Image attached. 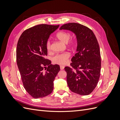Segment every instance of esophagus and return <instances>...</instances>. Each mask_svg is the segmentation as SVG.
Returning a JSON list of instances; mask_svg holds the SVG:
<instances>
[{"mask_svg": "<svg viewBox=\"0 0 120 120\" xmlns=\"http://www.w3.org/2000/svg\"><path fill=\"white\" fill-rule=\"evenodd\" d=\"M64 67L63 66H60V70H64Z\"/></svg>", "mask_w": 120, "mask_h": 120, "instance_id": "34e87169", "label": "esophagus"}]
</instances>
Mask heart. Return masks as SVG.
<instances>
[{
	"mask_svg": "<svg viewBox=\"0 0 120 120\" xmlns=\"http://www.w3.org/2000/svg\"><path fill=\"white\" fill-rule=\"evenodd\" d=\"M56 38L60 41L65 43H67L71 38V34L68 32L66 31H60L56 35ZM77 41L76 39H71L68 42V45L71 48H75L77 45ZM46 48L48 51H50L52 49L51 42L48 40L46 43ZM70 53L68 52H64L61 53L56 54L52 57L53 63L60 65H63L66 64L70 57Z\"/></svg>",
	"mask_w": 120,
	"mask_h": 120,
	"instance_id": "1",
	"label": "heart"
}]
</instances>
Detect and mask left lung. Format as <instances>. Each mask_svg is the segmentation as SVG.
Here are the masks:
<instances>
[{
    "label": "left lung",
    "instance_id": "8db88e82",
    "mask_svg": "<svg viewBox=\"0 0 120 120\" xmlns=\"http://www.w3.org/2000/svg\"><path fill=\"white\" fill-rule=\"evenodd\" d=\"M60 30L73 32L77 39V52L71 59V68H64L68 88L75 93L88 95L95 89L100 76L101 59L97 39L90 29L79 23L64 24Z\"/></svg>",
    "mask_w": 120,
    "mask_h": 120
}]
</instances>
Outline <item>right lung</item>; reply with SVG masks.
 Returning <instances> with one entry per match:
<instances>
[{"label":"right lung","mask_w":120,"mask_h":120,"mask_svg":"<svg viewBox=\"0 0 120 120\" xmlns=\"http://www.w3.org/2000/svg\"><path fill=\"white\" fill-rule=\"evenodd\" d=\"M59 26L35 25L24 31L17 42L16 62L23 85L35 99L52 93L54 79L60 71L59 65L52 64L51 61L45 58L48 55L46 43Z\"/></svg>","instance_id":"obj_1"}]
</instances>
